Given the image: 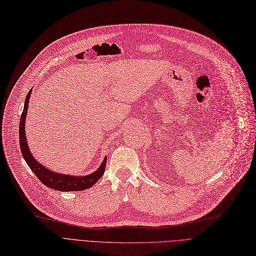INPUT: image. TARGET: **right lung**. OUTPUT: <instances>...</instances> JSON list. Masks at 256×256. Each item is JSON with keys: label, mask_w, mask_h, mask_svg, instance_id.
<instances>
[{"label": "right lung", "mask_w": 256, "mask_h": 256, "mask_svg": "<svg viewBox=\"0 0 256 256\" xmlns=\"http://www.w3.org/2000/svg\"><path fill=\"white\" fill-rule=\"evenodd\" d=\"M32 90L27 94L24 108L20 119V128H18V139H20V148L22 155L25 159L26 164L30 168L32 171L34 175L39 178V180L46 186L56 191L61 192H72V191H83L85 188H92L96 184L99 179L104 174V170H106V160L108 157L106 156L101 162V166L98 168L97 171L94 173L86 175V176H72V175H65L50 171L41 164H39L32 155L30 148L27 144L26 135H25V119H26V112L28 108V103H30Z\"/></svg>", "instance_id": "add662e5"}]
</instances>
